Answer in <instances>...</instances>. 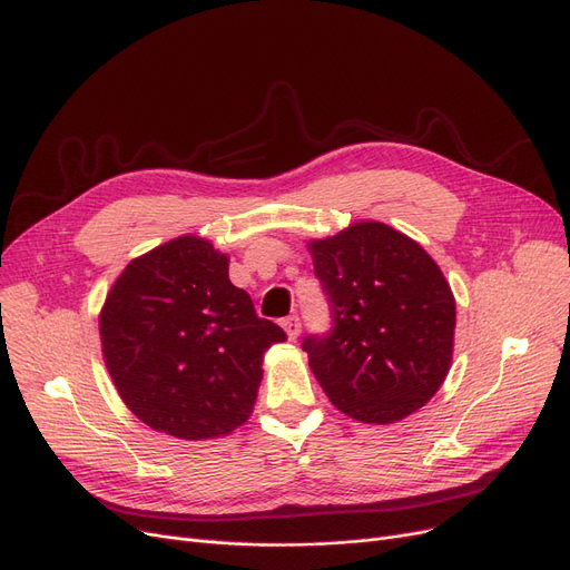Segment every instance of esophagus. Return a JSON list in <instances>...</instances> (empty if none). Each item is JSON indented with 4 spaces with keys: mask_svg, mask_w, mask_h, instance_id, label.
Wrapping results in <instances>:
<instances>
[{
    "mask_svg": "<svg viewBox=\"0 0 570 570\" xmlns=\"http://www.w3.org/2000/svg\"><path fill=\"white\" fill-rule=\"evenodd\" d=\"M282 327L286 331L288 340L295 342L297 335H301V318H297V316H286V318L282 321Z\"/></svg>",
    "mask_w": 570,
    "mask_h": 570,
    "instance_id": "obj_1",
    "label": "esophagus"
}]
</instances>
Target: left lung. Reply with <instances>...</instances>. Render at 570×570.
<instances>
[{
  "label": "left lung",
  "mask_w": 570,
  "mask_h": 570,
  "mask_svg": "<svg viewBox=\"0 0 570 570\" xmlns=\"http://www.w3.org/2000/svg\"><path fill=\"white\" fill-rule=\"evenodd\" d=\"M333 305L325 337H307L309 367L342 413L391 425L423 409L453 363L455 295L436 261L381 222L307 239Z\"/></svg>",
  "instance_id": "1"
}]
</instances>
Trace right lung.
Masks as SVG:
<instances>
[{"instance_id":"obj_1","label":"right lung","mask_w":570,"mask_h":570,"mask_svg":"<svg viewBox=\"0 0 570 570\" xmlns=\"http://www.w3.org/2000/svg\"><path fill=\"white\" fill-rule=\"evenodd\" d=\"M230 256L179 235L129 261L99 314L106 370L155 432L226 436L249 421L265 351L286 340L228 279Z\"/></svg>"}]
</instances>
